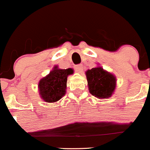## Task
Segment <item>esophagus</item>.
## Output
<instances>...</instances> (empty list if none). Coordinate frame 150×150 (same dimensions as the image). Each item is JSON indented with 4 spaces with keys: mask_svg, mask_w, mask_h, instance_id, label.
Segmentation results:
<instances>
[{
    "mask_svg": "<svg viewBox=\"0 0 150 150\" xmlns=\"http://www.w3.org/2000/svg\"><path fill=\"white\" fill-rule=\"evenodd\" d=\"M83 66L82 64H77V65L75 66V70H76V72L78 73H81L83 71Z\"/></svg>",
    "mask_w": 150,
    "mask_h": 150,
    "instance_id": "1",
    "label": "esophagus"
}]
</instances>
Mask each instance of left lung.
I'll return each instance as SVG.
<instances>
[{
  "instance_id": "obj_1",
  "label": "left lung",
  "mask_w": 150,
  "mask_h": 150,
  "mask_svg": "<svg viewBox=\"0 0 150 150\" xmlns=\"http://www.w3.org/2000/svg\"><path fill=\"white\" fill-rule=\"evenodd\" d=\"M90 93L98 98H107L116 88V78L104 71L102 67H95L86 72Z\"/></svg>"
}]
</instances>
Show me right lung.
I'll return each instance as SVG.
<instances>
[{"instance_id": "1", "label": "right lung", "mask_w": 150, "mask_h": 150, "mask_svg": "<svg viewBox=\"0 0 150 150\" xmlns=\"http://www.w3.org/2000/svg\"><path fill=\"white\" fill-rule=\"evenodd\" d=\"M73 72L71 68L62 70L55 66L53 71L40 81L39 91L41 98L49 103L60 100L65 95L67 76Z\"/></svg>"}]
</instances>
